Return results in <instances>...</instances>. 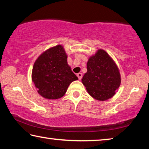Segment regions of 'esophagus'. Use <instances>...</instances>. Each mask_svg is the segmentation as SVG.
<instances>
[{"label":"esophagus","mask_w":149,"mask_h":149,"mask_svg":"<svg viewBox=\"0 0 149 149\" xmlns=\"http://www.w3.org/2000/svg\"><path fill=\"white\" fill-rule=\"evenodd\" d=\"M77 77H78V79H81V78H82V74H81V73H79V74H77Z\"/></svg>","instance_id":"1"}]
</instances>
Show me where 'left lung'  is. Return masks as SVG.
Here are the masks:
<instances>
[{
	"instance_id": "left-lung-1",
	"label": "left lung",
	"mask_w": 149,
	"mask_h": 149,
	"mask_svg": "<svg viewBox=\"0 0 149 149\" xmlns=\"http://www.w3.org/2000/svg\"><path fill=\"white\" fill-rule=\"evenodd\" d=\"M87 69L81 81L89 94L99 100L112 97L120 87L121 77L116 64L107 52L98 50L89 58Z\"/></svg>"
}]
</instances>
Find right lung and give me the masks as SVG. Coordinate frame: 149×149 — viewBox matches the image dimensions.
Wrapping results in <instances>:
<instances>
[{
	"label": "right lung",
	"instance_id": "1",
	"mask_svg": "<svg viewBox=\"0 0 149 149\" xmlns=\"http://www.w3.org/2000/svg\"><path fill=\"white\" fill-rule=\"evenodd\" d=\"M77 79L68 64L67 55L60 45L40 55L33 67L32 81L39 94L45 99L62 97L70 84Z\"/></svg>",
	"mask_w": 149,
	"mask_h": 149
}]
</instances>
